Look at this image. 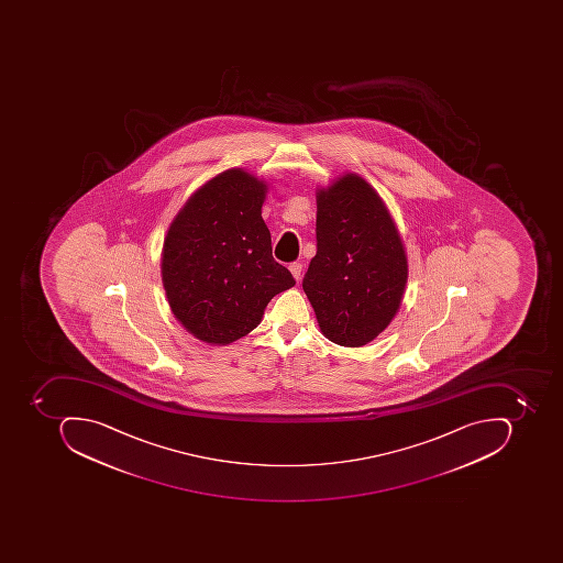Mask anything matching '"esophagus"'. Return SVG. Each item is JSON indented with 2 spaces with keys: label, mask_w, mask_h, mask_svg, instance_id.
I'll list each match as a JSON object with an SVG mask.
<instances>
[{
  "label": "esophagus",
  "mask_w": 563,
  "mask_h": 563,
  "mask_svg": "<svg viewBox=\"0 0 563 563\" xmlns=\"http://www.w3.org/2000/svg\"><path fill=\"white\" fill-rule=\"evenodd\" d=\"M289 271L292 276H295V279H301L302 274V264L301 262H292V264L289 265Z\"/></svg>",
  "instance_id": "obj_1"
}]
</instances>
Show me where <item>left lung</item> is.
Here are the masks:
<instances>
[{
	"mask_svg": "<svg viewBox=\"0 0 563 563\" xmlns=\"http://www.w3.org/2000/svg\"><path fill=\"white\" fill-rule=\"evenodd\" d=\"M317 255L302 279L324 336L362 346L386 330L401 305L408 261L379 195L345 174L317 196Z\"/></svg>",
	"mask_w": 563,
	"mask_h": 563,
	"instance_id": "left-lung-1",
	"label": "left lung"
}]
</instances>
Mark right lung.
<instances>
[{"instance_id":"1","label":"right lung","mask_w":563,"mask_h":563,"mask_svg":"<svg viewBox=\"0 0 563 563\" xmlns=\"http://www.w3.org/2000/svg\"><path fill=\"white\" fill-rule=\"evenodd\" d=\"M265 189L245 170H224L189 198L164 240L167 301L202 342L242 339L261 323L268 301L296 284L273 257L261 211Z\"/></svg>"}]
</instances>
